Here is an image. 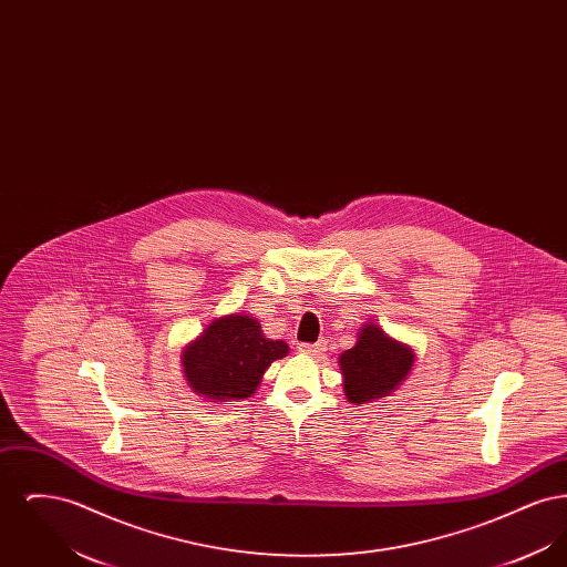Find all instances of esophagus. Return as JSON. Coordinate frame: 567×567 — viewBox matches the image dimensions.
I'll list each match as a JSON object with an SVG mask.
<instances>
[{
	"label": "esophagus",
	"instance_id": "34e87169",
	"mask_svg": "<svg viewBox=\"0 0 567 567\" xmlns=\"http://www.w3.org/2000/svg\"><path fill=\"white\" fill-rule=\"evenodd\" d=\"M324 349V342H317V344H299V351L306 352V354H321Z\"/></svg>",
	"mask_w": 567,
	"mask_h": 567
}]
</instances>
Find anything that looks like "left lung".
<instances>
[{
  "label": "left lung",
  "mask_w": 567,
  "mask_h": 567,
  "mask_svg": "<svg viewBox=\"0 0 567 567\" xmlns=\"http://www.w3.org/2000/svg\"><path fill=\"white\" fill-rule=\"evenodd\" d=\"M338 363L347 400L354 405L368 404L391 395L404 382L414 365V351L380 324L365 323L357 344L342 352Z\"/></svg>",
  "instance_id": "left-lung-1"
}]
</instances>
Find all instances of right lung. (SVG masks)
<instances>
[{"label": "right lung", "instance_id": "obj_1", "mask_svg": "<svg viewBox=\"0 0 567 567\" xmlns=\"http://www.w3.org/2000/svg\"><path fill=\"white\" fill-rule=\"evenodd\" d=\"M287 352V342L266 338L255 317L234 312L218 317L190 340L181 361L197 398L225 404L250 398L266 370Z\"/></svg>", "mask_w": 567, "mask_h": 567}]
</instances>
